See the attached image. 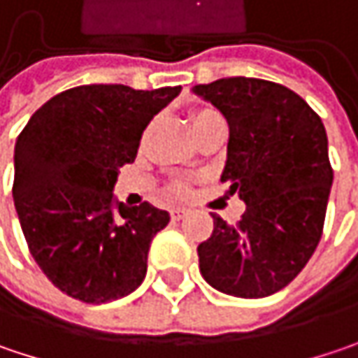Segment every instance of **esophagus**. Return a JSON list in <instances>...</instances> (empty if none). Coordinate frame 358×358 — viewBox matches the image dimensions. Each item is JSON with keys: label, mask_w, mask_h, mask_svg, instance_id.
<instances>
[{"label": "esophagus", "mask_w": 358, "mask_h": 358, "mask_svg": "<svg viewBox=\"0 0 358 358\" xmlns=\"http://www.w3.org/2000/svg\"><path fill=\"white\" fill-rule=\"evenodd\" d=\"M170 217H172V221H182L186 217V210L184 208H172L170 210Z\"/></svg>", "instance_id": "obj_1"}]
</instances>
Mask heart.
Masks as SVG:
<instances>
[{
	"label": "heart",
	"mask_w": 358,
	"mask_h": 358,
	"mask_svg": "<svg viewBox=\"0 0 358 358\" xmlns=\"http://www.w3.org/2000/svg\"><path fill=\"white\" fill-rule=\"evenodd\" d=\"M215 123H224V119L213 107H199V109H192L190 111V127H192V134L194 136H199L202 129H206V127H210ZM186 192H188L186 184H180L178 182V184L172 186V194H176V196H184Z\"/></svg>",
	"instance_id": "obj_1"
}]
</instances>
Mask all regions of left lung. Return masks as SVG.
I'll return each mask as SVG.
<instances>
[{
    "mask_svg": "<svg viewBox=\"0 0 358 358\" xmlns=\"http://www.w3.org/2000/svg\"><path fill=\"white\" fill-rule=\"evenodd\" d=\"M192 93L229 123L221 182L247 204L241 221L213 215L199 245L202 278L222 294L265 298L289 284L322 237L332 186L322 119L300 95L262 78H219Z\"/></svg>",
    "mask_w": 358,
    "mask_h": 358,
    "instance_id": "8db88e82",
    "label": "left lung"
}]
</instances>
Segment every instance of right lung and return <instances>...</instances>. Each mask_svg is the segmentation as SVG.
<instances>
[{"label": "right lung", "mask_w": 358, "mask_h": 358, "mask_svg": "<svg viewBox=\"0 0 358 358\" xmlns=\"http://www.w3.org/2000/svg\"><path fill=\"white\" fill-rule=\"evenodd\" d=\"M182 87L83 85L46 101L17 136L13 202L30 253L60 292L89 304L131 294L170 215L113 196L148 123Z\"/></svg>", "instance_id": "obj_1"}]
</instances>
